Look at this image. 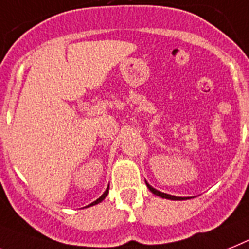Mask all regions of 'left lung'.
Here are the masks:
<instances>
[{
	"instance_id": "obj_1",
	"label": "left lung",
	"mask_w": 249,
	"mask_h": 249,
	"mask_svg": "<svg viewBox=\"0 0 249 249\" xmlns=\"http://www.w3.org/2000/svg\"><path fill=\"white\" fill-rule=\"evenodd\" d=\"M145 185H147L148 189L150 190V192L152 194H154V195L160 196V197H162V199H168V200H187V199H191V197H179V196H173V195H170V194H164V192H160L158 191V190H156L154 187H152V186L149 185V183L145 181Z\"/></svg>"
}]
</instances>
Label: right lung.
<instances>
[{"label": "right lung", "instance_id": "add662e5", "mask_svg": "<svg viewBox=\"0 0 249 249\" xmlns=\"http://www.w3.org/2000/svg\"><path fill=\"white\" fill-rule=\"evenodd\" d=\"M107 194H108V186H107V189L105 190V192H104V194H102L101 196H100L99 199L96 200V201H93V202H91V204H89V205H87V206H85V208H89V206H93V205H97V204H100V202L102 201V200L105 199L106 196H107Z\"/></svg>", "mask_w": 249, "mask_h": 249}]
</instances>
